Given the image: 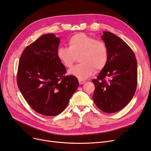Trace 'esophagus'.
<instances>
[{
    "label": "esophagus",
    "mask_w": 151,
    "mask_h": 151,
    "mask_svg": "<svg viewBox=\"0 0 151 151\" xmlns=\"http://www.w3.org/2000/svg\"><path fill=\"white\" fill-rule=\"evenodd\" d=\"M79 83L80 84H83L86 83V81L84 80H82V79H79Z\"/></svg>",
    "instance_id": "esophagus-1"
}]
</instances>
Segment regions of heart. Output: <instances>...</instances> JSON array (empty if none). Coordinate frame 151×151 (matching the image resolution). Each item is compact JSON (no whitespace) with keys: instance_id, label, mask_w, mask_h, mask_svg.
Returning a JSON list of instances; mask_svg holds the SVG:
<instances>
[{"instance_id":"obj_1","label":"heart","mask_w":151,"mask_h":151,"mask_svg":"<svg viewBox=\"0 0 151 151\" xmlns=\"http://www.w3.org/2000/svg\"><path fill=\"white\" fill-rule=\"evenodd\" d=\"M68 47H59L57 55L62 64L70 68L79 55L80 64L68 71L69 74L79 79H86L93 75L96 70H101L108 60L106 44L83 33H77L68 40Z\"/></svg>"}]
</instances>
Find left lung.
<instances>
[{
    "label": "left lung",
    "mask_w": 151,
    "mask_h": 151,
    "mask_svg": "<svg viewBox=\"0 0 151 151\" xmlns=\"http://www.w3.org/2000/svg\"><path fill=\"white\" fill-rule=\"evenodd\" d=\"M101 38L107 45L109 57L97 79L92 81L95 86L93 98L101 111L112 113L126 106L134 97L137 62L129 45L115 34L104 31Z\"/></svg>",
    "instance_id": "8db88e82"
}]
</instances>
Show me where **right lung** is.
Listing matches in <instances>:
<instances>
[{
  "label": "right lung",
  "mask_w": 151,
  "mask_h": 151,
  "mask_svg": "<svg viewBox=\"0 0 151 151\" xmlns=\"http://www.w3.org/2000/svg\"><path fill=\"white\" fill-rule=\"evenodd\" d=\"M60 38L43 35L27 47L20 57L17 83L35 111L45 116L61 113L79 86L76 77L67 76L57 52Z\"/></svg>",
  "instance_id": "1"
}]
</instances>
